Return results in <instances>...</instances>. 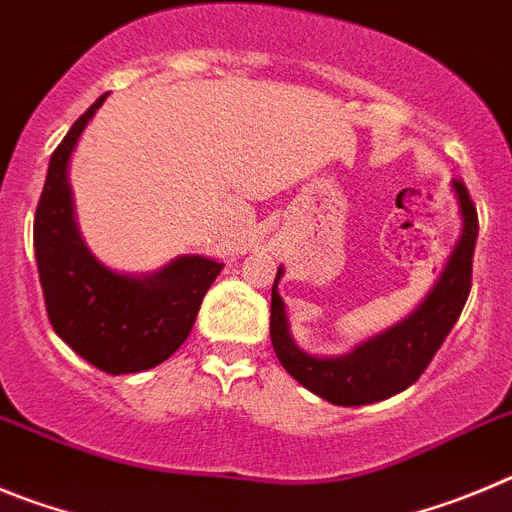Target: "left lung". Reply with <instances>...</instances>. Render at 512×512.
Here are the masks:
<instances>
[{
	"label": "left lung",
	"mask_w": 512,
	"mask_h": 512,
	"mask_svg": "<svg viewBox=\"0 0 512 512\" xmlns=\"http://www.w3.org/2000/svg\"><path fill=\"white\" fill-rule=\"evenodd\" d=\"M454 193L462 214V237L446 262L426 301L393 329L372 336L354 352L342 357H313L303 352L288 329L285 303L278 293L283 270L278 267L270 303V342L280 365L303 388L334 405H367L385 400L400 390L411 388L423 375L434 354L457 324L472 288V257L480 222L469 191L462 181H454Z\"/></svg>",
	"instance_id": "1"
}]
</instances>
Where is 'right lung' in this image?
<instances>
[{"mask_svg": "<svg viewBox=\"0 0 512 512\" xmlns=\"http://www.w3.org/2000/svg\"><path fill=\"white\" fill-rule=\"evenodd\" d=\"M107 96H99L55 147L35 211L32 242L55 334L101 372L127 375L160 365L186 342L224 262L188 255L137 278L114 273L91 255L73 216L68 160Z\"/></svg>", "mask_w": 512, "mask_h": 512, "instance_id": "obj_1", "label": "right lung"}]
</instances>
